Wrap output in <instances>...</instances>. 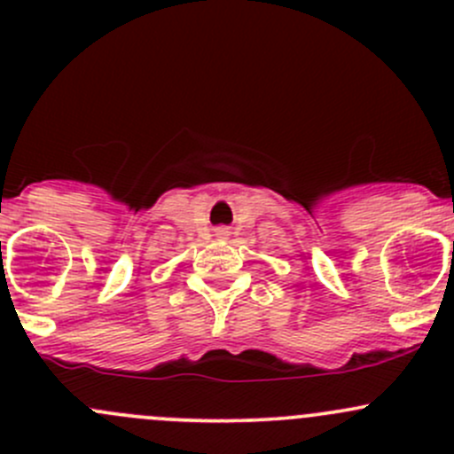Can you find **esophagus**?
Masks as SVG:
<instances>
[{
	"mask_svg": "<svg viewBox=\"0 0 454 454\" xmlns=\"http://www.w3.org/2000/svg\"><path fill=\"white\" fill-rule=\"evenodd\" d=\"M219 235H223V231H219Z\"/></svg>",
	"mask_w": 454,
	"mask_h": 454,
	"instance_id": "34e87169",
	"label": "esophagus"
}]
</instances>
